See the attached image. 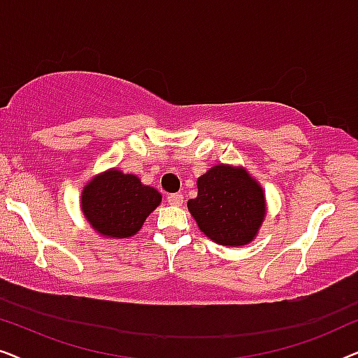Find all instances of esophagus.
Returning <instances> with one entry per match:
<instances>
[{
    "instance_id": "1",
    "label": "esophagus",
    "mask_w": 358,
    "mask_h": 358,
    "mask_svg": "<svg viewBox=\"0 0 358 358\" xmlns=\"http://www.w3.org/2000/svg\"><path fill=\"white\" fill-rule=\"evenodd\" d=\"M168 202L171 205H176V207H179V205H182L184 197L180 194H171V195H168Z\"/></svg>"
}]
</instances>
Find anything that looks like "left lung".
Returning <instances> with one entry per match:
<instances>
[{"label":"left lung","mask_w":358,"mask_h":358,"mask_svg":"<svg viewBox=\"0 0 358 358\" xmlns=\"http://www.w3.org/2000/svg\"><path fill=\"white\" fill-rule=\"evenodd\" d=\"M197 189L187 208L205 236L233 248L256 238L266 217V195L246 169L213 166L197 179Z\"/></svg>","instance_id":"8db88e82"}]
</instances>
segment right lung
<instances>
[{
	"label": "right lung",
	"mask_w": 358,
	"mask_h": 358,
	"mask_svg": "<svg viewBox=\"0 0 358 358\" xmlns=\"http://www.w3.org/2000/svg\"><path fill=\"white\" fill-rule=\"evenodd\" d=\"M159 203L158 190L115 168L92 178L81 194V210L91 227L114 239L135 236Z\"/></svg>",
	"instance_id": "1"
}]
</instances>
